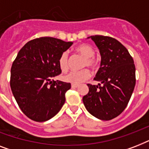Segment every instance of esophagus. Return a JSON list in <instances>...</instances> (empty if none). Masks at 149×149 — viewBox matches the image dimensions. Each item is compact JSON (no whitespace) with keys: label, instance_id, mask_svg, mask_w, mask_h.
<instances>
[{"label":"esophagus","instance_id":"obj_1","mask_svg":"<svg viewBox=\"0 0 149 149\" xmlns=\"http://www.w3.org/2000/svg\"><path fill=\"white\" fill-rule=\"evenodd\" d=\"M71 86H72V88H77L79 86V85H77V84H72Z\"/></svg>","mask_w":149,"mask_h":149}]
</instances>
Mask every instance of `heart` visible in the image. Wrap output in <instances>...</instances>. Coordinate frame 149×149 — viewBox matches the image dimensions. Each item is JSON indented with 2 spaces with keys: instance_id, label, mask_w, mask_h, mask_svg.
Masks as SVG:
<instances>
[{
  "instance_id": "1",
  "label": "heart",
  "mask_w": 149,
  "mask_h": 149,
  "mask_svg": "<svg viewBox=\"0 0 149 149\" xmlns=\"http://www.w3.org/2000/svg\"><path fill=\"white\" fill-rule=\"evenodd\" d=\"M76 51L81 55L85 61L84 63V67L90 66L94 67L96 65V60L93 58L95 55V51L92 46L87 44H81L76 47ZM58 65L60 70L63 72H66L69 69V56L67 52H63L58 58ZM91 77V72L88 70H83L79 72H71L65 75L63 77L64 80L68 83H71L72 84H80L83 82L86 81Z\"/></svg>"
}]
</instances>
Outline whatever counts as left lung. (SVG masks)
Here are the masks:
<instances>
[{"instance_id": "1", "label": "left lung", "mask_w": 149, "mask_h": 149, "mask_svg": "<svg viewBox=\"0 0 149 149\" xmlns=\"http://www.w3.org/2000/svg\"><path fill=\"white\" fill-rule=\"evenodd\" d=\"M87 38L94 42L101 56L100 68L94 78L100 84H87L89 92L83 97V102L95 118L111 120L126 108L133 93L136 81L134 60L115 38L103 36Z\"/></svg>"}]
</instances>
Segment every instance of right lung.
I'll return each instance as SVG.
<instances>
[{"label": "right lung", "mask_w": 149, "mask_h": 149, "mask_svg": "<svg viewBox=\"0 0 149 149\" xmlns=\"http://www.w3.org/2000/svg\"><path fill=\"white\" fill-rule=\"evenodd\" d=\"M72 43L42 37L29 41L18 52L10 69V89L20 109L31 120H49L65 104L71 84L51 78L61 73L58 58Z\"/></svg>", "instance_id": "right-lung-1"}]
</instances>
